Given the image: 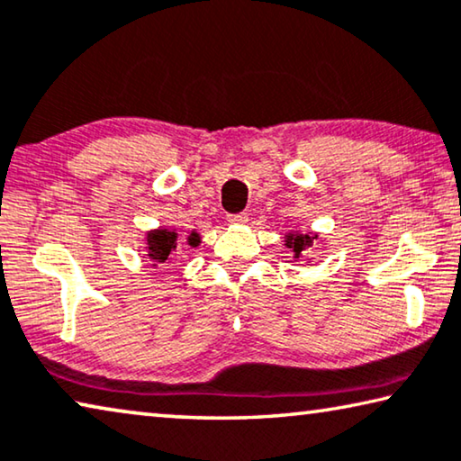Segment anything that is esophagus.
I'll return each mask as SVG.
<instances>
[{"label":"esophagus","instance_id":"esophagus-1","mask_svg":"<svg viewBox=\"0 0 461 461\" xmlns=\"http://www.w3.org/2000/svg\"><path fill=\"white\" fill-rule=\"evenodd\" d=\"M226 221H229L230 224H243V222H247V214L245 212H239V214H229L226 216Z\"/></svg>","mask_w":461,"mask_h":461}]
</instances>
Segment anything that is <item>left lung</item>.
Segmentation results:
<instances>
[{
	"instance_id": "left-lung-1",
	"label": "left lung",
	"mask_w": 461,
	"mask_h": 461,
	"mask_svg": "<svg viewBox=\"0 0 461 461\" xmlns=\"http://www.w3.org/2000/svg\"><path fill=\"white\" fill-rule=\"evenodd\" d=\"M315 239H317V235L315 237L313 235H288L286 245H288V249L294 251L296 258H303Z\"/></svg>"
}]
</instances>
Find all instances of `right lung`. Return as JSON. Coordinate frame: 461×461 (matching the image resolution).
<instances>
[{
	"label": "right lung",
	"instance_id": "add662e5",
	"mask_svg": "<svg viewBox=\"0 0 461 461\" xmlns=\"http://www.w3.org/2000/svg\"><path fill=\"white\" fill-rule=\"evenodd\" d=\"M175 239L176 235L175 232H168V230H152L150 235H148V251H150V258L157 261V264H165L168 259V255L175 249ZM200 243V239L197 235H191L189 237V245H195Z\"/></svg>",
	"mask_w": 461,
	"mask_h": 461
}]
</instances>
